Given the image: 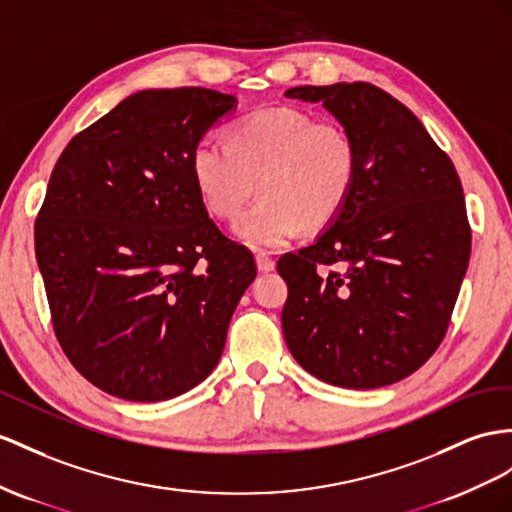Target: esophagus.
Segmentation results:
<instances>
[{
	"mask_svg": "<svg viewBox=\"0 0 512 512\" xmlns=\"http://www.w3.org/2000/svg\"><path fill=\"white\" fill-rule=\"evenodd\" d=\"M255 264L259 272H272L274 270V259L268 257L266 253H257L255 255Z\"/></svg>",
	"mask_w": 512,
	"mask_h": 512,
	"instance_id": "obj_1",
	"label": "esophagus"
}]
</instances>
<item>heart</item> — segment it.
<instances>
[{
  "mask_svg": "<svg viewBox=\"0 0 512 512\" xmlns=\"http://www.w3.org/2000/svg\"><path fill=\"white\" fill-rule=\"evenodd\" d=\"M357 144L335 121L290 108L257 110L227 129V144L203 138L190 151V177L209 216L231 220L253 194L261 199L235 220V238L277 248L305 225H329L357 179Z\"/></svg>",
  "mask_w": 512,
  "mask_h": 512,
  "instance_id": "1",
  "label": "heart"
}]
</instances>
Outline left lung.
<instances>
[{
	"label": "left lung",
	"instance_id": "1",
	"mask_svg": "<svg viewBox=\"0 0 512 512\" xmlns=\"http://www.w3.org/2000/svg\"><path fill=\"white\" fill-rule=\"evenodd\" d=\"M285 97L322 103L359 157L342 214L277 264L285 344L329 385H393L448 331L471 253L461 179L417 116L381 88L337 82Z\"/></svg>",
	"mask_w": 512,
	"mask_h": 512
}]
</instances>
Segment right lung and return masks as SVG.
I'll use <instances>...</instances> for the list:
<instances>
[{
	"label": "right lung",
	"instance_id": "obj_1",
	"mask_svg": "<svg viewBox=\"0 0 512 512\" xmlns=\"http://www.w3.org/2000/svg\"><path fill=\"white\" fill-rule=\"evenodd\" d=\"M233 95L140 90L77 134L34 225L51 322L86 381L131 402L181 396L218 365L255 281L190 177V151Z\"/></svg>",
	"mask_w": 512,
	"mask_h": 512
}]
</instances>
